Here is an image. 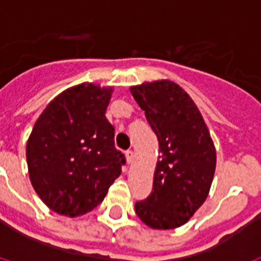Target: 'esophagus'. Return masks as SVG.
<instances>
[{"label": "esophagus", "mask_w": 261, "mask_h": 261, "mask_svg": "<svg viewBox=\"0 0 261 261\" xmlns=\"http://www.w3.org/2000/svg\"><path fill=\"white\" fill-rule=\"evenodd\" d=\"M125 156H126V162H128V165H130L133 161V151L132 150H126L125 151Z\"/></svg>", "instance_id": "1"}]
</instances>
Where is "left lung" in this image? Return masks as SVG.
<instances>
[{
    "label": "left lung",
    "mask_w": 261,
    "mask_h": 261,
    "mask_svg": "<svg viewBox=\"0 0 261 261\" xmlns=\"http://www.w3.org/2000/svg\"><path fill=\"white\" fill-rule=\"evenodd\" d=\"M158 138L153 190L135 205L153 229L184 225L208 197L216 170V149L206 124L190 95L171 81L130 87Z\"/></svg>",
    "instance_id": "left-lung-1"
}]
</instances>
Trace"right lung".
<instances>
[{
    "mask_svg": "<svg viewBox=\"0 0 261 261\" xmlns=\"http://www.w3.org/2000/svg\"><path fill=\"white\" fill-rule=\"evenodd\" d=\"M112 89L82 84L47 106L27 141L30 180L48 208L77 217L96 208L125 156L106 117Z\"/></svg>",
    "mask_w": 261,
    "mask_h": 261,
    "instance_id": "add662e5",
    "label": "right lung"
}]
</instances>
